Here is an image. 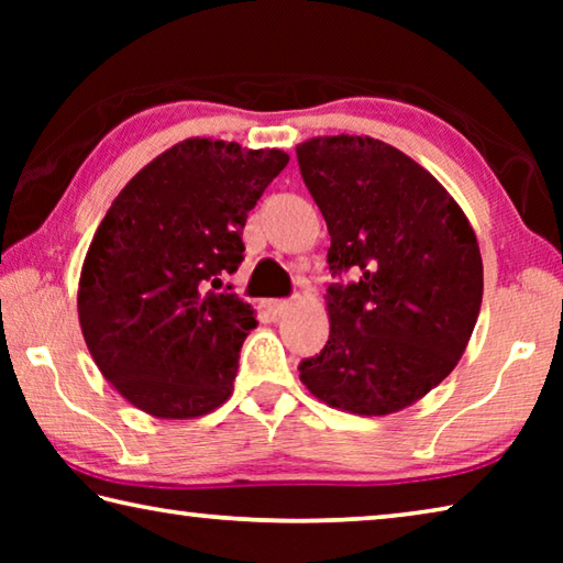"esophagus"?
Segmentation results:
<instances>
[{"label":"esophagus","instance_id":"34e87169","mask_svg":"<svg viewBox=\"0 0 563 563\" xmlns=\"http://www.w3.org/2000/svg\"><path fill=\"white\" fill-rule=\"evenodd\" d=\"M261 308L268 312V316L280 318V316H285V312L292 308V302L290 300H263Z\"/></svg>","mask_w":563,"mask_h":563}]
</instances>
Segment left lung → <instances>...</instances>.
Masks as SVG:
<instances>
[{
    "mask_svg": "<svg viewBox=\"0 0 563 563\" xmlns=\"http://www.w3.org/2000/svg\"><path fill=\"white\" fill-rule=\"evenodd\" d=\"M305 186L328 223L330 338L300 362L302 385L342 412L385 417L422 399L464 355L482 308L474 228L430 170L369 136L298 144Z\"/></svg>",
    "mask_w": 563,
    "mask_h": 563,
    "instance_id": "left-lung-1",
    "label": "left lung"
}]
</instances>
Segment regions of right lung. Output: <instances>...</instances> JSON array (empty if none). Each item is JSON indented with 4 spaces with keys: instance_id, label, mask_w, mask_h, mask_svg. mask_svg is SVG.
<instances>
[{
    "instance_id": "right-lung-1",
    "label": "right lung",
    "mask_w": 563,
    "mask_h": 563,
    "mask_svg": "<svg viewBox=\"0 0 563 563\" xmlns=\"http://www.w3.org/2000/svg\"><path fill=\"white\" fill-rule=\"evenodd\" d=\"M288 161L280 148L194 136L113 198L84 258L76 308L93 362L133 407L194 419L231 397L258 320L216 290L243 261L247 211Z\"/></svg>"
}]
</instances>
